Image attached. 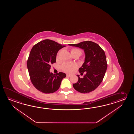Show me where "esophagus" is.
I'll list each match as a JSON object with an SVG mask.
<instances>
[{
	"label": "esophagus",
	"instance_id": "esophagus-1",
	"mask_svg": "<svg viewBox=\"0 0 134 134\" xmlns=\"http://www.w3.org/2000/svg\"><path fill=\"white\" fill-rule=\"evenodd\" d=\"M66 77H71V75H69V74H66Z\"/></svg>",
	"mask_w": 134,
	"mask_h": 134
}]
</instances>
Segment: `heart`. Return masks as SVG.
I'll use <instances>...</instances> for the list:
<instances>
[{"instance_id": "b5f03b06", "label": "heart", "mask_w": 134, "mask_h": 134, "mask_svg": "<svg viewBox=\"0 0 134 134\" xmlns=\"http://www.w3.org/2000/svg\"><path fill=\"white\" fill-rule=\"evenodd\" d=\"M70 52L73 57L76 56V55L80 57L82 53L81 50L77 48L71 49ZM60 53V51H59L57 54V59L59 58ZM77 64L75 63H63V65L61 66V68L63 70V71L64 72H66V73H71L73 71L74 69L77 68Z\"/></svg>"}]
</instances>
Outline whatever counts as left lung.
<instances>
[{
    "label": "left lung",
    "mask_w": 134,
    "mask_h": 134,
    "mask_svg": "<svg viewBox=\"0 0 134 134\" xmlns=\"http://www.w3.org/2000/svg\"><path fill=\"white\" fill-rule=\"evenodd\" d=\"M68 45L82 49L85 54L84 62L79 71L81 75L85 72L86 74L83 78L77 75L78 81L73 84L74 88L82 93L93 91L102 82L107 68L104 51L96 43L91 41Z\"/></svg>",
    "instance_id": "1"
}]
</instances>
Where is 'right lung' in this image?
<instances>
[{
    "label": "right lung",
    "instance_id": "add662e5",
    "mask_svg": "<svg viewBox=\"0 0 134 134\" xmlns=\"http://www.w3.org/2000/svg\"><path fill=\"white\" fill-rule=\"evenodd\" d=\"M65 46L46 39L37 43L31 49L27 61V68L31 82L38 91L44 93L57 91L66 74L50 72L51 65L56 62L58 51Z\"/></svg>",
    "mask_w": 134,
    "mask_h": 134
}]
</instances>
